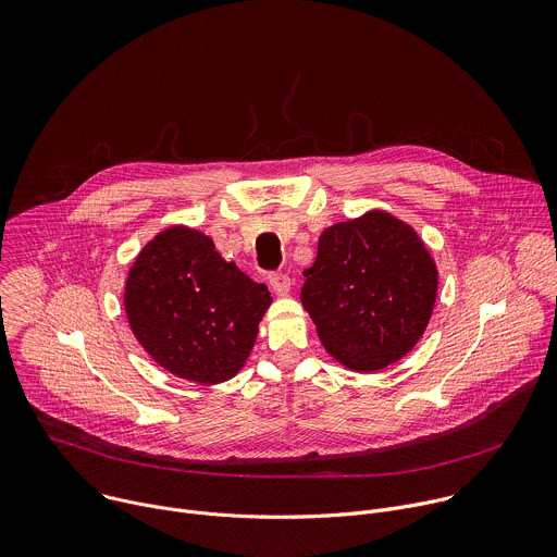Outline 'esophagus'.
<instances>
[{
	"instance_id": "34e87169",
	"label": "esophagus",
	"mask_w": 557,
	"mask_h": 557,
	"mask_svg": "<svg viewBox=\"0 0 557 557\" xmlns=\"http://www.w3.org/2000/svg\"><path fill=\"white\" fill-rule=\"evenodd\" d=\"M268 283H270V287H272V292H274L276 296H287V294H289V285H292V281H289V276H287V274H283V272H274V274H270V276H268Z\"/></svg>"
}]
</instances>
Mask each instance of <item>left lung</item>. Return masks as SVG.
Returning a JSON list of instances; mask_svg holds the SVG:
<instances>
[{
  "label": "left lung",
  "mask_w": 557,
  "mask_h": 557,
  "mask_svg": "<svg viewBox=\"0 0 557 557\" xmlns=\"http://www.w3.org/2000/svg\"><path fill=\"white\" fill-rule=\"evenodd\" d=\"M302 307L329 356L380 371L423 336L436 300V265L419 235L384 210L326 228L302 272Z\"/></svg>",
  "instance_id": "obj_1"
}]
</instances>
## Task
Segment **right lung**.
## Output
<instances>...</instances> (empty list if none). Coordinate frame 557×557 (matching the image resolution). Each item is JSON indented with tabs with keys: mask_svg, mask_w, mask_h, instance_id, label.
<instances>
[{
	"mask_svg": "<svg viewBox=\"0 0 557 557\" xmlns=\"http://www.w3.org/2000/svg\"><path fill=\"white\" fill-rule=\"evenodd\" d=\"M270 302L263 283L186 226L156 235L125 285L127 320L143 349L169 373L203 386L239 373Z\"/></svg>",
	"mask_w": 557,
	"mask_h": 557,
	"instance_id": "obj_1",
	"label": "right lung"
}]
</instances>
